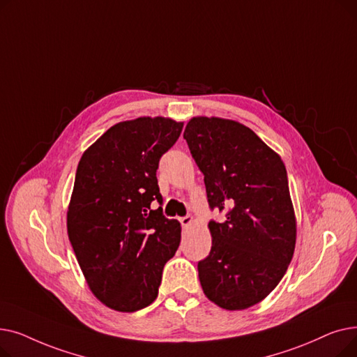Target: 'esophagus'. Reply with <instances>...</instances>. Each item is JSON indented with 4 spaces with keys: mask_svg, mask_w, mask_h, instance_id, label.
Segmentation results:
<instances>
[{
    "mask_svg": "<svg viewBox=\"0 0 357 357\" xmlns=\"http://www.w3.org/2000/svg\"><path fill=\"white\" fill-rule=\"evenodd\" d=\"M179 221H181V224H182V227H188V226H191L192 217H191V215H186V217L179 218Z\"/></svg>",
    "mask_w": 357,
    "mask_h": 357,
    "instance_id": "34e87169",
    "label": "esophagus"
}]
</instances>
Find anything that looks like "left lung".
I'll list each match as a JSON object with an SVG mask.
<instances>
[{
    "label": "left lung",
    "instance_id": "8db88e82",
    "mask_svg": "<svg viewBox=\"0 0 357 357\" xmlns=\"http://www.w3.org/2000/svg\"><path fill=\"white\" fill-rule=\"evenodd\" d=\"M183 139L204 174L211 210L210 255L198 261L204 294L224 310H246L284 278L295 250L296 220L280 156L249 127L194 117Z\"/></svg>",
    "mask_w": 357,
    "mask_h": 357
}]
</instances>
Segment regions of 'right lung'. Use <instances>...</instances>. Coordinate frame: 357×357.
<instances>
[{"label":"right lung","instance_id":"add662e5","mask_svg":"<svg viewBox=\"0 0 357 357\" xmlns=\"http://www.w3.org/2000/svg\"><path fill=\"white\" fill-rule=\"evenodd\" d=\"M183 123L139 117L108 128L81 158L68 207V236L92 294L111 310L152 304L181 224L163 215L156 171Z\"/></svg>","mask_w":357,"mask_h":357}]
</instances>
